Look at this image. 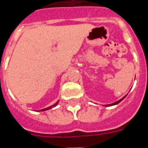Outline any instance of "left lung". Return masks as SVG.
<instances>
[{
  "label": "left lung",
  "mask_w": 148,
  "mask_h": 148,
  "mask_svg": "<svg viewBox=\"0 0 148 148\" xmlns=\"http://www.w3.org/2000/svg\"><path fill=\"white\" fill-rule=\"evenodd\" d=\"M125 97L126 96H124L123 98V99H120V100H119V101H116V102H114V103H112V104H109V105H106V106H114V105H116V104H118V103H119V102H120V101H122V100H123V99H124V98H125Z\"/></svg>",
  "instance_id": "left-lung-1"
}]
</instances>
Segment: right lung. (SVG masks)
<instances>
[{
	"instance_id": "right-lung-1",
	"label": "right lung",
	"mask_w": 148,
	"mask_h": 148,
	"mask_svg": "<svg viewBox=\"0 0 148 148\" xmlns=\"http://www.w3.org/2000/svg\"><path fill=\"white\" fill-rule=\"evenodd\" d=\"M58 104V101H57V102H56V103H55V104L54 105H53V106H49V107H48V108H46V109H42L41 111H46V110H49V109H52V108H53V107H55L56 106V105Z\"/></svg>"
}]
</instances>
